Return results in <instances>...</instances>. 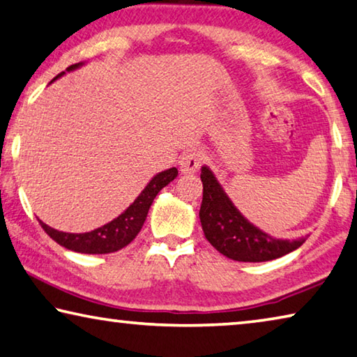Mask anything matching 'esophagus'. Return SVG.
<instances>
[{
	"label": "esophagus",
	"instance_id": "1",
	"mask_svg": "<svg viewBox=\"0 0 357 357\" xmlns=\"http://www.w3.org/2000/svg\"><path fill=\"white\" fill-rule=\"evenodd\" d=\"M202 162H203V157L200 152H188V154H184L183 157H181L179 172L183 174L195 173L197 169L200 168Z\"/></svg>",
	"mask_w": 357,
	"mask_h": 357
}]
</instances>
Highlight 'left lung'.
Wrapping results in <instances>:
<instances>
[{
	"label": "left lung",
	"mask_w": 357,
	"mask_h": 357,
	"mask_svg": "<svg viewBox=\"0 0 357 357\" xmlns=\"http://www.w3.org/2000/svg\"><path fill=\"white\" fill-rule=\"evenodd\" d=\"M200 178L203 200L199 216L203 234L225 257L238 262H265L292 252L307 240V236L282 240L265 234L238 211L211 168L203 165Z\"/></svg>",
	"instance_id": "obj_1"
}]
</instances>
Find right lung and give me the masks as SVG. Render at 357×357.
I'll list each match as a JSON object with an SVG mask.
<instances>
[{"label":"right lung","mask_w":357,"mask_h":357,"mask_svg":"<svg viewBox=\"0 0 357 357\" xmlns=\"http://www.w3.org/2000/svg\"><path fill=\"white\" fill-rule=\"evenodd\" d=\"M82 65L84 61L71 65L66 68V71H75ZM63 75L65 71H61L59 76L54 77V81H56V79ZM176 176L178 169L174 167L165 169V172L157 173L126 211L119 214V216L116 219H112L111 222L101 225V227L92 231H86V234H66V231H60L49 227V225L44 222H41V227L46 230V234L50 238L55 240L60 246L66 248V250L82 254L116 252L135 240V236L139 234L141 227H143L146 216H148V211L152 202L155 199V195L165 188V185L172 183Z\"/></svg>","instance_id":"obj_1"}]
</instances>
